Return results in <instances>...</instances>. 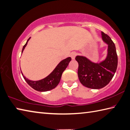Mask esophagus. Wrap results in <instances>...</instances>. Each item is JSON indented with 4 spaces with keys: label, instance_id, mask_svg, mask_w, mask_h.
I'll return each instance as SVG.
<instances>
[{
    "label": "esophagus",
    "instance_id": "34e87169",
    "mask_svg": "<svg viewBox=\"0 0 130 130\" xmlns=\"http://www.w3.org/2000/svg\"><path fill=\"white\" fill-rule=\"evenodd\" d=\"M76 55H77V53H75V52H73L71 53V54H70V57H71L72 60H74Z\"/></svg>",
    "mask_w": 130,
    "mask_h": 130
}]
</instances>
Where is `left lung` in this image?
<instances>
[{"label": "left lung", "mask_w": 130, "mask_h": 130, "mask_svg": "<svg viewBox=\"0 0 130 130\" xmlns=\"http://www.w3.org/2000/svg\"><path fill=\"white\" fill-rule=\"evenodd\" d=\"M103 41L107 44V53L104 60L95 62L85 56H77L78 63V76L86 88L100 89L104 88L114 77L117 69L118 56L114 42L104 32H101Z\"/></svg>", "instance_id": "obj_1"}]
</instances>
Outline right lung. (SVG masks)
I'll use <instances>...</instances> for the list:
<instances>
[{
    "label": "right lung",
    "instance_id": "obj_1",
    "mask_svg": "<svg viewBox=\"0 0 130 130\" xmlns=\"http://www.w3.org/2000/svg\"><path fill=\"white\" fill-rule=\"evenodd\" d=\"M30 39V37L28 39L25 44L23 46L22 53H23ZM71 60V57H69L61 61L58 63V65L56 66V67L54 69L53 71L48 76L45 77L43 79L38 80V81H32V80L28 79L27 78H26L23 75L22 70H21V73H22L23 77L25 79V81L34 89L41 92L49 91L51 90L55 89L58 85V84L60 81L62 73L66 69V68H67Z\"/></svg>",
    "mask_w": 130,
    "mask_h": 130
}]
</instances>
